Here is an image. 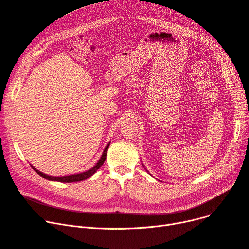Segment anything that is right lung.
Returning <instances> with one entry per match:
<instances>
[{"mask_svg":"<svg viewBox=\"0 0 249 249\" xmlns=\"http://www.w3.org/2000/svg\"><path fill=\"white\" fill-rule=\"evenodd\" d=\"M108 147H109V144L106 146L104 152H103L102 157L100 159V160L97 162V165L95 167H92L91 169H89V171H87V172H83V173H79V174H74V175H68V176H57V177H53V176H49V175H46L44 173L40 172V171L36 170L35 168H34L33 166V169L36 171V172L42 176L43 178L45 179H48V180H51V181H59V182H77V181H82V180H85L88 179L89 177H90L92 174H95L97 172V170L104 164V161L106 160V156H107V150H108Z\"/></svg>","mask_w":249,"mask_h":249,"instance_id":"right-lung-1","label":"right lung"}]
</instances>
